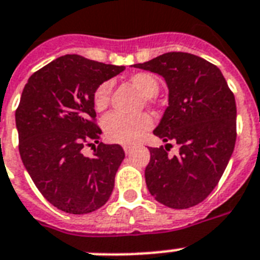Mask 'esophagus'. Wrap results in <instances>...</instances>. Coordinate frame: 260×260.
Listing matches in <instances>:
<instances>
[{
  "instance_id": "obj_1",
  "label": "esophagus",
  "mask_w": 260,
  "mask_h": 260,
  "mask_svg": "<svg viewBox=\"0 0 260 260\" xmlns=\"http://www.w3.org/2000/svg\"><path fill=\"white\" fill-rule=\"evenodd\" d=\"M123 148H124V152H125L126 155H129L131 152H132V149H134L132 147H131V145H124Z\"/></svg>"
}]
</instances>
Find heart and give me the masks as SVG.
<instances>
[{
  "mask_svg": "<svg viewBox=\"0 0 260 260\" xmlns=\"http://www.w3.org/2000/svg\"><path fill=\"white\" fill-rule=\"evenodd\" d=\"M131 82L144 94L145 101L152 103L153 96L159 92V81L155 76L147 72H139L129 77ZM112 85L111 82H103L97 86L93 94V107L96 111H104L109 104ZM152 119L147 113L136 116H125L120 113H109L104 119L105 137L112 143L119 144H134L144 136L147 131L151 129Z\"/></svg>",
  "mask_w": 260,
  "mask_h": 260,
  "instance_id": "heart-1",
  "label": "heart"
}]
</instances>
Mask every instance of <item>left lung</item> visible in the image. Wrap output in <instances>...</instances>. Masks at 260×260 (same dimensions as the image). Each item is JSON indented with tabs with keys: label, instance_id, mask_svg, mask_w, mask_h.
<instances>
[{
	"label": "left lung",
	"instance_id": "left-lung-1",
	"mask_svg": "<svg viewBox=\"0 0 260 260\" xmlns=\"http://www.w3.org/2000/svg\"><path fill=\"white\" fill-rule=\"evenodd\" d=\"M135 68L157 73L168 86V107L153 135L176 141L149 148L148 191L159 203L184 210L210 195L220 180L236 141V104L220 69L199 56L170 52Z\"/></svg>",
	"mask_w": 260,
	"mask_h": 260
}]
</instances>
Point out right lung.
I'll return each mask as SVG.
<instances>
[{
  "instance_id": "right-lung-1",
  "label": "right lung",
  "mask_w": 260,
  "mask_h": 260,
  "mask_svg": "<svg viewBox=\"0 0 260 260\" xmlns=\"http://www.w3.org/2000/svg\"><path fill=\"white\" fill-rule=\"evenodd\" d=\"M124 69L67 54L33 73L22 90L16 111L21 160L42 196L64 212H93L113 191L125 153L99 143L93 94ZM85 145L94 147L92 158L82 153Z\"/></svg>"
}]
</instances>
